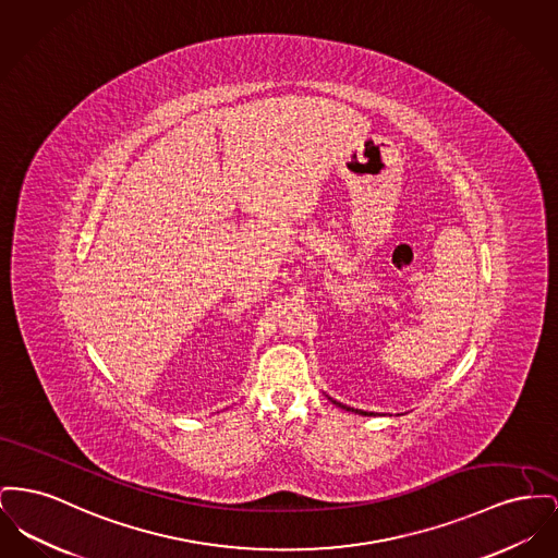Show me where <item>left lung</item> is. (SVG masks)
<instances>
[{"label":"left lung","instance_id":"obj_1","mask_svg":"<svg viewBox=\"0 0 558 558\" xmlns=\"http://www.w3.org/2000/svg\"><path fill=\"white\" fill-rule=\"evenodd\" d=\"M337 407H341V409H345V411H352V413H361V415H373V413H368V411H361V409H352V407H345V404H341V402H337V400H332Z\"/></svg>","mask_w":558,"mask_h":558}]
</instances>
